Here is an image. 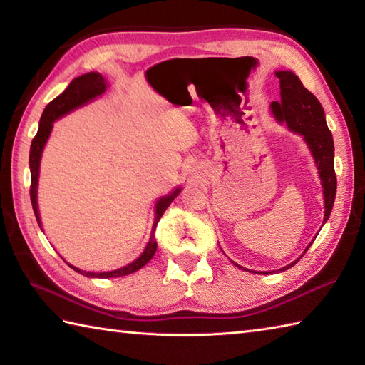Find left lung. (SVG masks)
I'll use <instances>...</instances> for the list:
<instances>
[{
	"mask_svg": "<svg viewBox=\"0 0 365 365\" xmlns=\"http://www.w3.org/2000/svg\"><path fill=\"white\" fill-rule=\"evenodd\" d=\"M276 76L279 78V83H281V102L271 103V111H273L277 120L287 122V125H289L292 131L302 135L309 149H311L322 178L324 196L323 222H327L332 205H334L337 177L334 170V141H332L331 130L327 125L324 111L317 97L311 91L302 86L301 80L293 72L279 71L276 72ZM311 245L307 246V250L311 247ZM293 263L282 268L281 271L293 267Z\"/></svg>",
	"mask_w": 365,
	"mask_h": 365,
	"instance_id": "1",
	"label": "left lung"
}]
</instances>
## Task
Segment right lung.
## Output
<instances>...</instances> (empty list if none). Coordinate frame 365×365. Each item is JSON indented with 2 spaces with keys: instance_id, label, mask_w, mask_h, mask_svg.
I'll return each mask as SVG.
<instances>
[{
  "instance_id": "right-lung-1",
  "label": "right lung",
  "mask_w": 365,
  "mask_h": 365,
  "mask_svg": "<svg viewBox=\"0 0 365 365\" xmlns=\"http://www.w3.org/2000/svg\"><path fill=\"white\" fill-rule=\"evenodd\" d=\"M106 89V81L100 73L97 72H91L86 75H81L78 78L72 80V83L68 84L67 89L63 92V94L58 96L54 100L45 106V110L42 113L41 123H38V130L37 135L34 136L33 143H31V150H29V169H31V187H29V196H31V204H33V210L36 215V220L41 226V218H38V210H37V180H38V166H41V157H42V150L43 145L46 143V139L50 136V131L53 128V122L59 119L61 115H64L67 113H71L75 108H78L84 105L89 100L98 97L100 94H103ZM180 192V188H177L173 195H168L165 197L158 199L157 207H155V222H153V229H152V235L149 243H147L144 252L139 255V257L131 262L130 265L122 267L115 271H108V273H88V271L78 269L71 265L76 273H80L83 276L88 277H119V276H127L135 273L139 268H143L145 263H149V260L155 255V251H157V242H155L153 232L163 213L166 212V208L173 202L174 197ZM42 229V227H41Z\"/></svg>"
}]
</instances>
